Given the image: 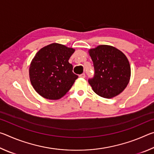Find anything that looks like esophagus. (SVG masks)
<instances>
[{"mask_svg":"<svg viewBox=\"0 0 154 154\" xmlns=\"http://www.w3.org/2000/svg\"><path fill=\"white\" fill-rule=\"evenodd\" d=\"M85 73H82V74L79 75V77H81V78H85Z\"/></svg>","mask_w":154,"mask_h":154,"instance_id":"esophagus-1","label":"esophagus"}]
</instances>
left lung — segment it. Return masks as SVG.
I'll return each instance as SVG.
<instances>
[{"label":"left lung","instance_id":"1","mask_svg":"<svg viewBox=\"0 0 154 154\" xmlns=\"http://www.w3.org/2000/svg\"><path fill=\"white\" fill-rule=\"evenodd\" d=\"M94 75L88 79L96 94L105 98L118 96L126 88L130 66L126 56L113 46L101 45L89 50Z\"/></svg>","mask_w":154,"mask_h":154}]
</instances>
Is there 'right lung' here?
Returning a JSON list of instances; mask_svg holds the SVG:
<instances>
[{"label": "right lung", "mask_w": 154, "mask_h": 154, "mask_svg": "<svg viewBox=\"0 0 154 154\" xmlns=\"http://www.w3.org/2000/svg\"><path fill=\"white\" fill-rule=\"evenodd\" d=\"M75 49L58 43L41 49L29 68L31 84L38 94L49 100H58L71 89L78 75L69 62Z\"/></svg>", "instance_id": "right-lung-1"}]
</instances>
